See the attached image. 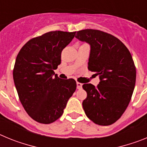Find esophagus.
<instances>
[{"label":"esophagus","mask_w":147,"mask_h":147,"mask_svg":"<svg viewBox=\"0 0 147 147\" xmlns=\"http://www.w3.org/2000/svg\"><path fill=\"white\" fill-rule=\"evenodd\" d=\"M76 88H77V89H81V88H82V84L79 82H76Z\"/></svg>","instance_id":"obj_1"}]
</instances>
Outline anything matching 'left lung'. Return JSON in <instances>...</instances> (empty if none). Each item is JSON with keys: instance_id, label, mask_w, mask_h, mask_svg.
<instances>
[{"instance_id": "8db88e82", "label": "left lung", "mask_w": 147, "mask_h": 147, "mask_svg": "<svg viewBox=\"0 0 147 147\" xmlns=\"http://www.w3.org/2000/svg\"><path fill=\"white\" fill-rule=\"evenodd\" d=\"M76 37L90 45L88 70L100 79L96 87L82 85L87 92L83 109L95 124H113L124 113L134 90L136 69L132 55L117 37L100 30H81Z\"/></svg>"}]
</instances>
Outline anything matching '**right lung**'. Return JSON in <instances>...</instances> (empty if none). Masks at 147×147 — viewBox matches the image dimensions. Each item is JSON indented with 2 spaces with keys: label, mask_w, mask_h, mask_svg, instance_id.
Masks as SVG:
<instances>
[{
  "label": "right lung",
  "mask_w": 147,
  "mask_h": 147,
  "mask_svg": "<svg viewBox=\"0 0 147 147\" xmlns=\"http://www.w3.org/2000/svg\"><path fill=\"white\" fill-rule=\"evenodd\" d=\"M76 32L54 31L28 40L20 49L13 69L18 96L30 117L41 124L60 118L74 93V79L61 80L54 70L61 63V53Z\"/></svg>",
  "instance_id": "obj_1"
}]
</instances>
